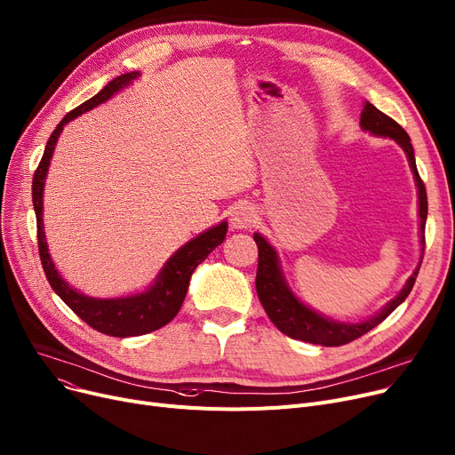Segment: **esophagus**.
Instances as JSON below:
<instances>
[{
	"instance_id": "esophagus-1",
	"label": "esophagus",
	"mask_w": 455,
	"mask_h": 455,
	"mask_svg": "<svg viewBox=\"0 0 455 455\" xmlns=\"http://www.w3.org/2000/svg\"><path fill=\"white\" fill-rule=\"evenodd\" d=\"M254 220H256L254 206L251 203H240L232 212L230 225L235 230H247L254 225Z\"/></svg>"
}]
</instances>
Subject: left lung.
Instances as JSON below:
<instances>
[{"instance_id": "8db88e82", "label": "left lung", "mask_w": 455, "mask_h": 455, "mask_svg": "<svg viewBox=\"0 0 455 455\" xmlns=\"http://www.w3.org/2000/svg\"><path fill=\"white\" fill-rule=\"evenodd\" d=\"M360 127L365 132H371L372 136L395 140L402 148V151L405 153V156H408L410 167L413 172V179L417 184V194H419V237H420V245H422L420 251L424 252V227H426V218H427V197H426L424 182L420 180L419 172H417L411 138L395 122V119H391L384 112H379L369 101L363 103ZM254 242L258 245L256 291H258V299H259L261 306H264V309H266V314L269 315L273 324L282 333H285L288 338L300 339L306 343H314V345H323V347L347 345L357 338H362L363 333H367L386 317H389L411 293L415 278H417L420 264H422V256H420L417 269L408 278V282L403 283L400 293L395 299H391L384 307H381L378 314H374L360 323H343V321L326 317V315L319 314L317 309L304 304L293 293L288 280H285L276 249L259 232H254Z\"/></svg>"}]
</instances>
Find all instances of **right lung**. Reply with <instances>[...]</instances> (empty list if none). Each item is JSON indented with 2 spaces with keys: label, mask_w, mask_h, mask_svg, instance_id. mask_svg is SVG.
I'll use <instances>...</instances> for the list:
<instances>
[{
  "label": "right lung",
  "mask_w": 455,
  "mask_h": 455,
  "mask_svg": "<svg viewBox=\"0 0 455 455\" xmlns=\"http://www.w3.org/2000/svg\"><path fill=\"white\" fill-rule=\"evenodd\" d=\"M138 77L140 71H129V74L119 76L112 79L100 93H95L92 100L68 112L62 122L55 127L50 140H47L44 156L33 177V206L36 213L38 251L47 282L52 283L53 291L74 309L86 324L112 338L143 336V333L155 331L170 323L179 314V309L186 299L191 275H194L197 266L206 259V256L215 247L225 242L228 230V223L221 221L220 225H213L208 230L201 232L197 237L184 243L165 259V264L146 290L125 297H88L77 288H74V285H69L55 267V261L52 259L50 249H47V240L44 232V186L47 172H50V164L55 153L57 141L69 122H74L77 116L108 101L117 92H122L124 88L132 84Z\"/></svg>",
  "instance_id": "right-lung-1"
}]
</instances>
